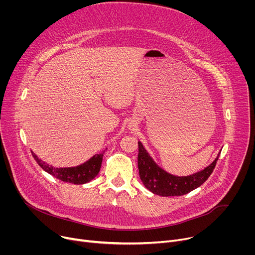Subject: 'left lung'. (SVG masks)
<instances>
[{
	"label": "left lung",
	"mask_w": 255,
	"mask_h": 255,
	"mask_svg": "<svg viewBox=\"0 0 255 255\" xmlns=\"http://www.w3.org/2000/svg\"><path fill=\"white\" fill-rule=\"evenodd\" d=\"M218 158L219 154L209 166L193 175L178 177L156 164L142 143L138 141L137 165L140 180L146 189L160 196H181L202 186L215 168Z\"/></svg>",
	"instance_id": "1"
}]
</instances>
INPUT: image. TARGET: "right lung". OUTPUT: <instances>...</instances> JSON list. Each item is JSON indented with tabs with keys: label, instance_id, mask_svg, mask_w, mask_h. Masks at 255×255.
Returning a JSON list of instances; mask_svg holds the SVG:
<instances>
[{
	"label": "right lung",
	"instance_id": "1",
	"mask_svg": "<svg viewBox=\"0 0 255 255\" xmlns=\"http://www.w3.org/2000/svg\"><path fill=\"white\" fill-rule=\"evenodd\" d=\"M103 153L94 155L85 163L74 166V167L51 166V165L45 163L44 161H42L41 159H39L33 152H32V155H33L34 159L36 160L38 165L43 170L48 172L49 175L53 176L55 178H57L63 182L79 185V184H86V183L92 181L98 175L100 171L101 163H102Z\"/></svg>",
	"mask_w": 255,
	"mask_h": 255
}]
</instances>
